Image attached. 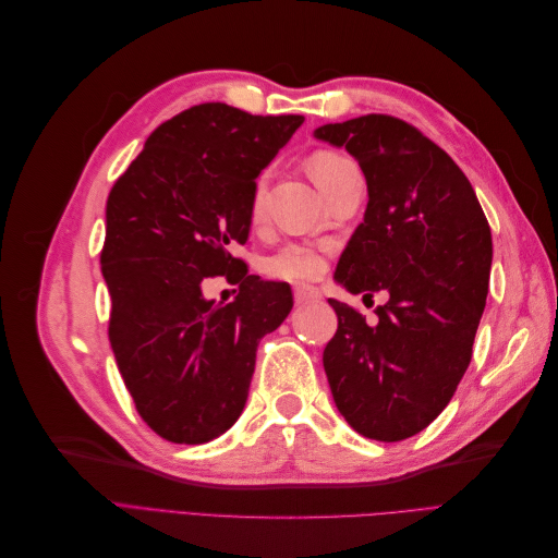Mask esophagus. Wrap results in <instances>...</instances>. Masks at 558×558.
<instances>
[{
	"label": "esophagus",
	"instance_id": "34e87169",
	"mask_svg": "<svg viewBox=\"0 0 558 558\" xmlns=\"http://www.w3.org/2000/svg\"><path fill=\"white\" fill-rule=\"evenodd\" d=\"M293 298H295L298 305H312V302L320 300V291L316 289V286L298 283V286H293Z\"/></svg>",
	"mask_w": 558,
	"mask_h": 558
}]
</instances>
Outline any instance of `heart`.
I'll return each mask as SVG.
<instances>
[{
	"mask_svg": "<svg viewBox=\"0 0 558 558\" xmlns=\"http://www.w3.org/2000/svg\"><path fill=\"white\" fill-rule=\"evenodd\" d=\"M351 165L353 162L349 158H344L342 154H335V150H318V154L312 156V174H314L316 183L320 185V191H326L332 183V179ZM265 181H267V177H260L256 183V191H253V199H251L253 218H258L263 214ZM263 269H265V275L275 277V279H283V281L314 279L320 269H324V253H320L318 246L291 242V244H283L281 248H277L272 256H267L263 260Z\"/></svg>",
	"mask_w": 558,
	"mask_h": 558,
	"instance_id": "heart-1",
	"label": "heart"
}]
</instances>
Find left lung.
<instances>
[{
	"instance_id": "8db88e82",
	"label": "left lung",
	"mask_w": 558,
	"mask_h": 558,
	"mask_svg": "<svg viewBox=\"0 0 558 558\" xmlns=\"http://www.w3.org/2000/svg\"><path fill=\"white\" fill-rule=\"evenodd\" d=\"M344 146L367 181L363 223L335 269L349 293L384 291L377 324L328 300L337 332L324 367L347 424L400 442L440 414L472 359L492 275V228L468 177L396 116L367 113L314 130Z\"/></svg>"
}]
</instances>
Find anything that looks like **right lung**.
Listing matches in <instances>:
<instances>
[{"label": "right lung", "mask_w": 558, "mask_h": 558, "mask_svg": "<svg viewBox=\"0 0 558 558\" xmlns=\"http://www.w3.org/2000/svg\"><path fill=\"white\" fill-rule=\"evenodd\" d=\"M302 123L191 107L154 130L109 193V342L134 408L165 440L209 442L240 418L260 337L293 307L289 283L248 275L230 246L248 240L256 179ZM223 274L241 286L228 306L201 293Z\"/></svg>", "instance_id": "add662e5"}]
</instances>
